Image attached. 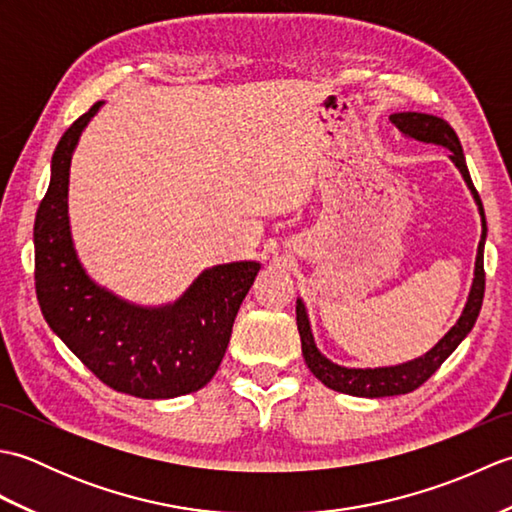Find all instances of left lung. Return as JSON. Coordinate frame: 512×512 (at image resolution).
<instances>
[{"label": "left lung", "instance_id": "8db88e82", "mask_svg": "<svg viewBox=\"0 0 512 512\" xmlns=\"http://www.w3.org/2000/svg\"><path fill=\"white\" fill-rule=\"evenodd\" d=\"M389 121L394 123L402 134H407V136L416 138V140H422V143H436V145H444L447 149H451V160L455 162V167L462 171L466 184H469V189L475 195L477 206H480L484 231H482L480 246H477L473 288H471L469 303H466L460 321L455 323L447 334H444V339L436 347H433L431 352H427L422 358H418V361H411V363L398 365V367H383V369H347V367L334 365V363L328 361V358H323L317 347H314L306 310H303L301 301H297V328H299V334H301V352H303V358H306V365L310 367V372L317 376L325 387H330L334 391H341V394L365 396V398H383V396L409 394V391L418 389L422 383H427V380L433 374H436V369L453 354L455 347L462 343L464 336L473 330L477 317H480L482 301H484V286H486V273H484V239H486L484 206H482L480 195H477V189L473 187V180H471L469 167H466V162H464V151H462L458 134L453 132V127L447 121H444V118H438L433 114L398 112V114H391Z\"/></svg>", "mask_w": 512, "mask_h": 512}]
</instances>
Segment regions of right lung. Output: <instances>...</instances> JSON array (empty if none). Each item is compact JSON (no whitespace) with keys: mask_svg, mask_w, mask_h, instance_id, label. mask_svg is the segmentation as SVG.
Returning <instances> with one entry per match:
<instances>
[{"mask_svg":"<svg viewBox=\"0 0 512 512\" xmlns=\"http://www.w3.org/2000/svg\"><path fill=\"white\" fill-rule=\"evenodd\" d=\"M99 107L94 103L76 118L54 149L50 187L35 220L39 308L52 332L107 387L149 400L191 394L220 367L259 264L206 270L178 303L160 310L129 306L94 286L72 248L68 176L76 140Z\"/></svg>","mask_w":512,"mask_h":512,"instance_id":"add662e5","label":"right lung"}]
</instances>
